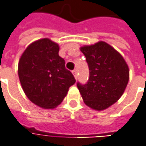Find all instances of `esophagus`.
<instances>
[{"label": "esophagus", "instance_id": "1", "mask_svg": "<svg viewBox=\"0 0 146 146\" xmlns=\"http://www.w3.org/2000/svg\"><path fill=\"white\" fill-rule=\"evenodd\" d=\"M72 73H73V75L74 76V77H75V79H77V70L75 69V70H73V72H72Z\"/></svg>", "mask_w": 146, "mask_h": 146}]
</instances>
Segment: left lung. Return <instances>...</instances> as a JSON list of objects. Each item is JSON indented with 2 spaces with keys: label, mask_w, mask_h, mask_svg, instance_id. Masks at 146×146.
<instances>
[{
  "label": "left lung",
  "mask_w": 146,
  "mask_h": 146,
  "mask_svg": "<svg viewBox=\"0 0 146 146\" xmlns=\"http://www.w3.org/2000/svg\"><path fill=\"white\" fill-rule=\"evenodd\" d=\"M86 58L90 78L77 88L87 106L102 111L111 106L122 96L129 79L125 59L110 44L98 41L80 48Z\"/></svg>",
  "instance_id": "8db88e82"
}]
</instances>
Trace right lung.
<instances>
[{
    "label": "right lung",
    "instance_id": "add662e5",
    "mask_svg": "<svg viewBox=\"0 0 146 146\" xmlns=\"http://www.w3.org/2000/svg\"><path fill=\"white\" fill-rule=\"evenodd\" d=\"M59 44L42 38L28 46L18 63V76L24 93L36 106L54 109L68 94L76 80L65 69Z\"/></svg>",
    "mask_w": 146,
    "mask_h": 146
}]
</instances>
